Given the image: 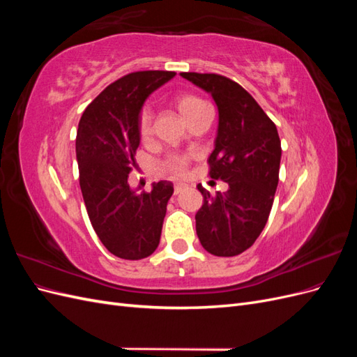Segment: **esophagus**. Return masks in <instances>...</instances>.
Segmentation results:
<instances>
[{
  "mask_svg": "<svg viewBox=\"0 0 357 357\" xmlns=\"http://www.w3.org/2000/svg\"><path fill=\"white\" fill-rule=\"evenodd\" d=\"M183 189H185V185H183V183H176V185H174V195H178V193H181Z\"/></svg>",
  "mask_w": 357,
  "mask_h": 357,
  "instance_id": "34e87169",
  "label": "esophagus"
}]
</instances>
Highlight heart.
I'll list each match as a JSON object with an SVG mask.
<instances>
[{
	"instance_id": "1",
	"label": "heart",
	"mask_w": 357,
	"mask_h": 357,
	"mask_svg": "<svg viewBox=\"0 0 357 357\" xmlns=\"http://www.w3.org/2000/svg\"><path fill=\"white\" fill-rule=\"evenodd\" d=\"M176 105L178 112L183 114V117L188 121V123L202 110L208 109V105L195 95H180L176 100ZM152 125H153V112L150 107H144L138 116V134L142 137V139H147L150 135H152ZM188 165H189V159L186 156L174 155L164 162V169L174 176H181L186 172Z\"/></svg>"
}]
</instances>
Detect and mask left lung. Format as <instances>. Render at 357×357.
I'll return each instance as SVG.
<instances>
[{
	"label": "left lung",
	"instance_id": "1",
	"mask_svg": "<svg viewBox=\"0 0 357 357\" xmlns=\"http://www.w3.org/2000/svg\"><path fill=\"white\" fill-rule=\"evenodd\" d=\"M180 75L210 93L218 105L210 177L228 183V190L215 197L197 186L204 197L195 215L197 235L208 253L236 256L265 228L278 185L282 143L274 122L236 82L219 74Z\"/></svg>",
	"mask_w": 357,
	"mask_h": 357
}]
</instances>
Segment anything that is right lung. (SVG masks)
Returning a JSON list of instances; mask_svg holds the SVG:
<instances>
[{
	"instance_id": "1",
	"label": "right lung",
	"mask_w": 357,
	"mask_h": 357,
	"mask_svg": "<svg viewBox=\"0 0 357 357\" xmlns=\"http://www.w3.org/2000/svg\"><path fill=\"white\" fill-rule=\"evenodd\" d=\"M174 75V71L126 74L86 107L79 122L75 156L89 220L107 250L128 261L156 250L174 192L172 183L164 180L142 193L128 183L137 165L139 112L147 96Z\"/></svg>"
}]
</instances>
